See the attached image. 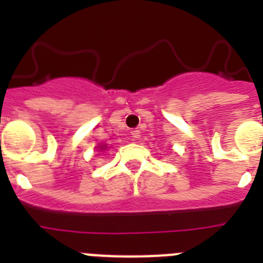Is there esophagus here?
<instances>
[{
	"instance_id": "34e87169",
	"label": "esophagus",
	"mask_w": 263,
	"mask_h": 263,
	"mask_svg": "<svg viewBox=\"0 0 263 263\" xmlns=\"http://www.w3.org/2000/svg\"><path fill=\"white\" fill-rule=\"evenodd\" d=\"M131 135H132V138H134V139H139V136H140V131L139 129H132L131 131Z\"/></svg>"
}]
</instances>
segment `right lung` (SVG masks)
<instances>
[{"mask_svg": "<svg viewBox=\"0 0 263 263\" xmlns=\"http://www.w3.org/2000/svg\"><path fill=\"white\" fill-rule=\"evenodd\" d=\"M97 148H99V152H103V150H106L107 146L106 144H98V147Z\"/></svg>", "mask_w": 263, "mask_h": 263, "instance_id": "1", "label": "right lung"}]
</instances>
